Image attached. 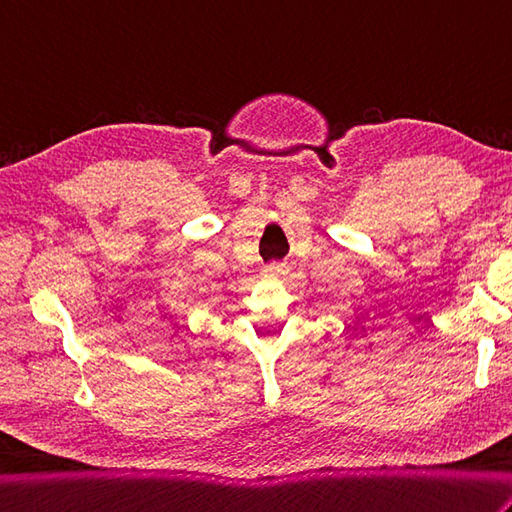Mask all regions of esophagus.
Listing matches in <instances>:
<instances>
[{
	"label": "esophagus",
	"instance_id": "obj_1",
	"mask_svg": "<svg viewBox=\"0 0 512 512\" xmlns=\"http://www.w3.org/2000/svg\"><path fill=\"white\" fill-rule=\"evenodd\" d=\"M266 275H268V277L284 275V266H282V264H270V266H266Z\"/></svg>",
	"mask_w": 512,
	"mask_h": 512
}]
</instances>
